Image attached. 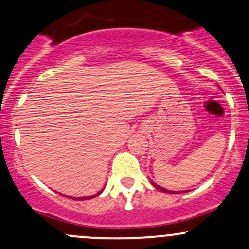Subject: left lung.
<instances>
[{
	"label": "left lung",
	"mask_w": 249,
	"mask_h": 249,
	"mask_svg": "<svg viewBox=\"0 0 249 249\" xmlns=\"http://www.w3.org/2000/svg\"><path fill=\"white\" fill-rule=\"evenodd\" d=\"M151 184H153L154 187H155V188H158V189H161L162 192H170V193H177V192H172V191H167V189H165V188H162V187H160V186H158V184H155L154 183V182H151ZM178 193H181V192H178Z\"/></svg>",
	"instance_id": "8db88e82"
}]
</instances>
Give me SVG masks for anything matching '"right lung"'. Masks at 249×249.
Returning <instances> with one entry per match:
<instances>
[{"label": "right lung", "instance_id": "add662e5", "mask_svg": "<svg viewBox=\"0 0 249 249\" xmlns=\"http://www.w3.org/2000/svg\"><path fill=\"white\" fill-rule=\"evenodd\" d=\"M101 192H99V193H96V194H94V196H90V197H83V198H78V199H82V200H87V199H91V198H94V197H98L99 194H100ZM72 199H77V198H72Z\"/></svg>", "mask_w": 249, "mask_h": 249}]
</instances>
